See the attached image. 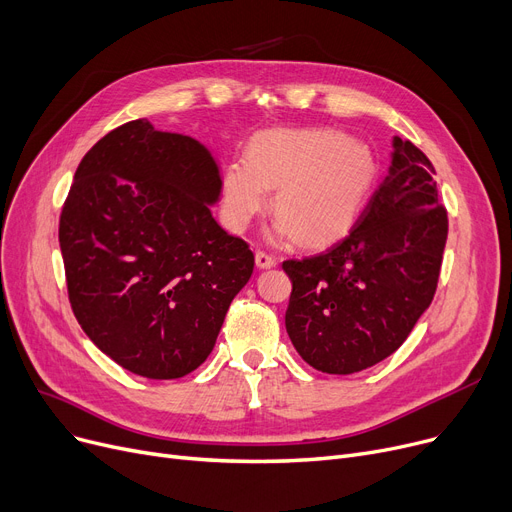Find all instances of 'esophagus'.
Returning a JSON list of instances; mask_svg holds the SVG:
<instances>
[{
	"instance_id": "1",
	"label": "esophagus",
	"mask_w": 512,
	"mask_h": 512,
	"mask_svg": "<svg viewBox=\"0 0 512 512\" xmlns=\"http://www.w3.org/2000/svg\"><path fill=\"white\" fill-rule=\"evenodd\" d=\"M255 263H257V267H261V270H267V267L276 265V257L259 249V251H255Z\"/></svg>"
}]
</instances>
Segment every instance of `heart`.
Masks as SVG:
<instances>
[{"instance_id": "b5f03b06", "label": "heart", "mask_w": 512, "mask_h": 512, "mask_svg": "<svg viewBox=\"0 0 512 512\" xmlns=\"http://www.w3.org/2000/svg\"><path fill=\"white\" fill-rule=\"evenodd\" d=\"M378 170L373 149L340 130H267L253 139L249 159H234L224 170V220L242 232L267 207V188H276L274 236L326 245L355 224Z\"/></svg>"}]
</instances>
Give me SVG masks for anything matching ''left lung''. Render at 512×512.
<instances>
[{"label":"left lung","instance_id":"8db88e82","mask_svg":"<svg viewBox=\"0 0 512 512\" xmlns=\"http://www.w3.org/2000/svg\"><path fill=\"white\" fill-rule=\"evenodd\" d=\"M434 166L394 139L392 166L355 226L324 253L288 259L286 332L317 371L348 375L390 357L432 303L448 236Z\"/></svg>","mask_w":512,"mask_h":512}]
</instances>
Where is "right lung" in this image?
<instances>
[{
  "instance_id": "right-lung-1",
  "label": "right lung",
  "mask_w": 512,
  "mask_h": 512,
  "mask_svg": "<svg viewBox=\"0 0 512 512\" xmlns=\"http://www.w3.org/2000/svg\"><path fill=\"white\" fill-rule=\"evenodd\" d=\"M220 172L191 137L132 120L80 161L60 215L68 301L120 367L176 380L213 351L255 255L213 220Z\"/></svg>"
}]
</instances>
